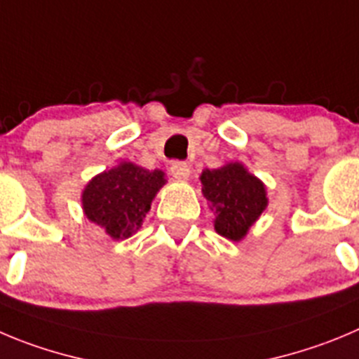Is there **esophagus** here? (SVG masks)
<instances>
[{
  "instance_id": "esophagus-1",
  "label": "esophagus",
  "mask_w": 359,
  "mask_h": 359,
  "mask_svg": "<svg viewBox=\"0 0 359 359\" xmlns=\"http://www.w3.org/2000/svg\"><path fill=\"white\" fill-rule=\"evenodd\" d=\"M189 173H191L189 164L184 163V161H175V163L172 164V175L175 177L177 180H180V182L187 180Z\"/></svg>"
}]
</instances>
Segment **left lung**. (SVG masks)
<instances>
[{"mask_svg": "<svg viewBox=\"0 0 359 359\" xmlns=\"http://www.w3.org/2000/svg\"><path fill=\"white\" fill-rule=\"evenodd\" d=\"M200 180L203 196L210 203V209L216 210V232L226 239H243L267 205L264 184L239 163L203 170Z\"/></svg>", "mask_w": 359, "mask_h": 359, "instance_id": "left-lung-1", "label": "left lung"}]
</instances>
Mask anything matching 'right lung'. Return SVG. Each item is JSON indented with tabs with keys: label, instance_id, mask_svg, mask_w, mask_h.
Masks as SVG:
<instances>
[{
	"label": "right lung",
	"instance_id": "obj_1",
	"mask_svg": "<svg viewBox=\"0 0 359 359\" xmlns=\"http://www.w3.org/2000/svg\"><path fill=\"white\" fill-rule=\"evenodd\" d=\"M163 184L164 173L159 170L149 172L123 163L90 180L83 191V209L113 239H127L142 229Z\"/></svg>",
	"mask_w": 359,
	"mask_h": 359
}]
</instances>
